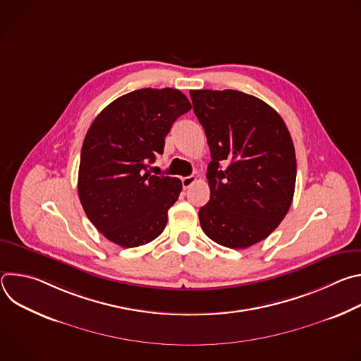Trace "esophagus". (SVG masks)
<instances>
[{
	"mask_svg": "<svg viewBox=\"0 0 361 361\" xmlns=\"http://www.w3.org/2000/svg\"><path fill=\"white\" fill-rule=\"evenodd\" d=\"M197 181V177L195 176H188V177H184V178H181V183H183V188L184 190H187V188H190L194 183Z\"/></svg>",
	"mask_w": 361,
	"mask_h": 361,
	"instance_id": "1",
	"label": "esophagus"
}]
</instances>
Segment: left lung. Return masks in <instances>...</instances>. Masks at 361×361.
Returning <instances> with one entry per match:
<instances>
[{"mask_svg":"<svg viewBox=\"0 0 361 361\" xmlns=\"http://www.w3.org/2000/svg\"><path fill=\"white\" fill-rule=\"evenodd\" d=\"M190 95L212 151L201 228L220 245L247 248L267 238L290 210L297 173L291 135L279 113L250 94L191 90Z\"/></svg>","mask_w":361,"mask_h":361,"instance_id":"obj_1","label":"left lung"}]
</instances>
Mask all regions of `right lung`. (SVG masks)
<instances>
[{
    "label": "right lung",
    "instance_id": "add662e5",
    "mask_svg": "<svg viewBox=\"0 0 361 361\" xmlns=\"http://www.w3.org/2000/svg\"><path fill=\"white\" fill-rule=\"evenodd\" d=\"M191 110L174 88H141L102 110L81 148L78 195L95 228L110 241L138 247L157 238L183 184L147 170L164 151L174 121Z\"/></svg>",
    "mask_w": 361,
    "mask_h": 361
}]
</instances>
